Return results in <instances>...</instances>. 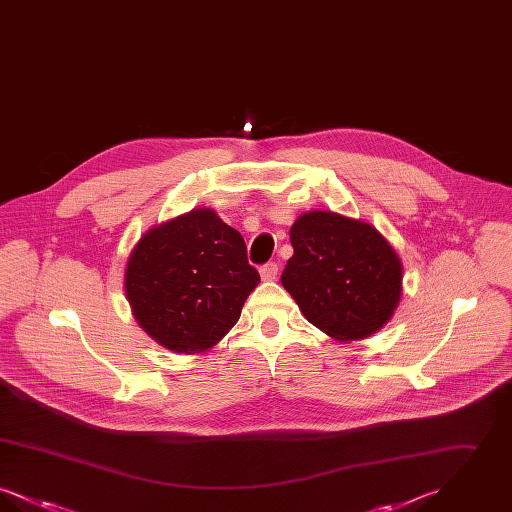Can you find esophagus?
<instances>
[{
  "instance_id": "34e87169",
  "label": "esophagus",
  "mask_w": 512,
  "mask_h": 512,
  "mask_svg": "<svg viewBox=\"0 0 512 512\" xmlns=\"http://www.w3.org/2000/svg\"><path fill=\"white\" fill-rule=\"evenodd\" d=\"M259 272H261V278H263L265 282H270V280H274L276 274H278V265H276V263H267V265H263V267L259 268Z\"/></svg>"
}]
</instances>
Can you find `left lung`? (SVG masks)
Listing matches in <instances>:
<instances>
[{
	"label": "left lung",
	"mask_w": 512,
	"mask_h": 512,
	"mask_svg": "<svg viewBox=\"0 0 512 512\" xmlns=\"http://www.w3.org/2000/svg\"><path fill=\"white\" fill-rule=\"evenodd\" d=\"M293 255L282 272L305 318L340 341L365 340L399 305L403 265L370 224L311 211L293 222Z\"/></svg>",
	"instance_id": "1"
}]
</instances>
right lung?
<instances>
[{
	"mask_svg": "<svg viewBox=\"0 0 512 512\" xmlns=\"http://www.w3.org/2000/svg\"><path fill=\"white\" fill-rule=\"evenodd\" d=\"M259 282L242 234L211 209L147 230L124 272L138 324L163 347L186 355L219 343Z\"/></svg>",
	"mask_w": 512,
	"mask_h": 512,
	"instance_id": "obj_1",
	"label": "right lung"
}]
</instances>
